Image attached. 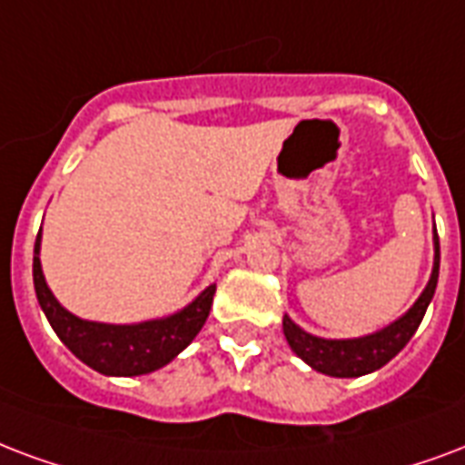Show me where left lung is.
<instances>
[{
	"label": "left lung",
	"mask_w": 465,
	"mask_h": 465,
	"mask_svg": "<svg viewBox=\"0 0 465 465\" xmlns=\"http://www.w3.org/2000/svg\"><path fill=\"white\" fill-rule=\"evenodd\" d=\"M437 280L439 236L437 229H434V268H431L430 282L421 290L417 302L392 324H388L381 331H373V334L359 336V339H322V336L307 334L285 314L282 331H285L290 349L319 373L331 375V378H359V375L373 373V371L385 366L390 359H395L400 351L405 349L407 341L412 339L421 319H424V312L430 307L431 297H434Z\"/></svg>",
	"instance_id": "left-lung-1"
}]
</instances>
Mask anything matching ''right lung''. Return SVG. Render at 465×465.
I'll use <instances>...</instances> for the list:
<instances>
[{"label":"right lung","instance_id":"add662e5","mask_svg":"<svg viewBox=\"0 0 465 465\" xmlns=\"http://www.w3.org/2000/svg\"><path fill=\"white\" fill-rule=\"evenodd\" d=\"M41 232L34 246V288L53 331L77 359L102 375H146L168 366L200 334L212 310L214 290L209 285L175 314L138 324H102L67 312L45 285L41 271Z\"/></svg>","mask_w":465,"mask_h":465}]
</instances>
